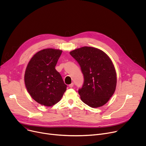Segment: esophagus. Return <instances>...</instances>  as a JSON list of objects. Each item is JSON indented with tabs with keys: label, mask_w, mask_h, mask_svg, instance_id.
Wrapping results in <instances>:
<instances>
[{
	"label": "esophagus",
	"mask_w": 146,
	"mask_h": 146,
	"mask_svg": "<svg viewBox=\"0 0 146 146\" xmlns=\"http://www.w3.org/2000/svg\"><path fill=\"white\" fill-rule=\"evenodd\" d=\"M69 86L70 88H72V87L74 86V83H73V82H72L70 84H69Z\"/></svg>",
	"instance_id": "obj_1"
}]
</instances>
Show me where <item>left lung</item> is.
I'll return each mask as SVG.
<instances>
[{
    "mask_svg": "<svg viewBox=\"0 0 146 146\" xmlns=\"http://www.w3.org/2000/svg\"><path fill=\"white\" fill-rule=\"evenodd\" d=\"M70 54L84 76V83L78 91L81 100L94 108L105 105L117 84L115 70L110 58L102 50L91 47L76 49Z\"/></svg>",
    "mask_w": 146,
    "mask_h": 146,
    "instance_id": "8db88e82",
    "label": "left lung"
}]
</instances>
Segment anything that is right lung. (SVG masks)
I'll use <instances>...</instances> for the list:
<instances>
[{"instance_id": "obj_1", "label": "right lung", "mask_w": 146, "mask_h": 146, "mask_svg": "<svg viewBox=\"0 0 146 146\" xmlns=\"http://www.w3.org/2000/svg\"><path fill=\"white\" fill-rule=\"evenodd\" d=\"M62 51L52 48L37 52L31 58L25 73V84L31 97L37 103L51 106L66 90L62 76L55 67Z\"/></svg>"}]
</instances>
